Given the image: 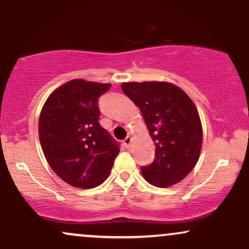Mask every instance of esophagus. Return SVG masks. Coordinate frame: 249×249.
Instances as JSON below:
<instances>
[{
	"instance_id": "obj_1",
	"label": "esophagus",
	"mask_w": 249,
	"mask_h": 249,
	"mask_svg": "<svg viewBox=\"0 0 249 249\" xmlns=\"http://www.w3.org/2000/svg\"><path fill=\"white\" fill-rule=\"evenodd\" d=\"M131 142H132L131 137H126V138H125L124 141H123V145H124V146L126 147V148H128V147H130V145H131Z\"/></svg>"
}]
</instances>
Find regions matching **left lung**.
Segmentation results:
<instances>
[{"label":"left lung","mask_w":249,"mask_h":249,"mask_svg":"<svg viewBox=\"0 0 249 249\" xmlns=\"http://www.w3.org/2000/svg\"><path fill=\"white\" fill-rule=\"evenodd\" d=\"M123 91L142 111L156 145L152 164L142 166L145 180L168 187L186 178L198 162L202 127L192 99L166 82L124 83Z\"/></svg>","instance_id":"obj_1"}]
</instances>
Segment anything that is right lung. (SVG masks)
Listing matches in <instances>:
<instances>
[{"instance_id":"add662e5","label":"right lung","mask_w":249,"mask_h":249,"mask_svg":"<svg viewBox=\"0 0 249 249\" xmlns=\"http://www.w3.org/2000/svg\"><path fill=\"white\" fill-rule=\"evenodd\" d=\"M111 84L73 79L56 89L42 108L38 134L53 172L78 188L105 181L119 144L99 124L98 98Z\"/></svg>"}]
</instances>
